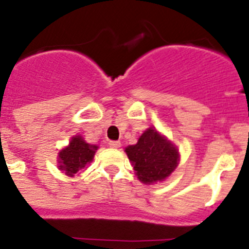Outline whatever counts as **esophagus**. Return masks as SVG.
<instances>
[{"label": "esophagus", "instance_id": "obj_1", "mask_svg": "<svg viewBox=\"0 0 249 249\" xmlns=\"http://www.w3.org/2000/svg\"><path fill=\"white\" fill-rule=\"evenodd\" d=\"M108 146L111 147V148H120L121 142H118V141H111L108 143Z\"/></svg>", "mask_w": 249, "mask_h": 249}]
</instances>
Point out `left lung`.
Returning <instances> with one entry per match:
<instances>
[{
  "label": "left lung",
  "instance_id": "left-lung-1",
  "mask_svg": "<svg viewBox=\"0 0 249 249\" xmlns=\"http://www.w3.org/2000/svg\"><path fill=\"white\" fill-rule=\"evenodd\" d=\"M124 151L136 176L144 184L164 181L179 162L177 147L152 127L141 135L137 143Z\"/></svg>",
  "mask_w": 249,
  "mask_h": 249
}]
</instances>
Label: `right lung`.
I'll use <instances>...</instances> for the list:
<instances>
[{
  "instance_id": "1",
  "label": "right lung",
  "mask_w": 249,
  "mask_h": 249,
  "mask_svg": "<svg viewBox=\"0 0 249 249\" xmlns=\"http://www.w3.org/2000/svg\"><path fill=\"white\" fill-rule=\"evenodd\" d=\"M97 148L98 147L94 144L87 143L82 136H74L70 144L62 151H59L57 160L59 169L70 177H73L86 164L92 162Z\"/></svg>"
}]
</instances>
